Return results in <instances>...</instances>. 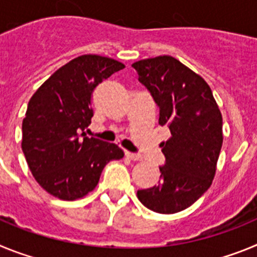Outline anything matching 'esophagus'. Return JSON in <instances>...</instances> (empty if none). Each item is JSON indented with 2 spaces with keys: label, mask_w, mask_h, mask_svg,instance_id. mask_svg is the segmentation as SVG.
Instances as JSON below:
<instances>
[{
  "label": "esophagus",
  "mask_w": 257,
  "mask_h": 257,
  "mask_svg": "<svg viewBox=\"0 0 257 257\" xmlns=\"http://www.w3.org/2000/svg\"><path fill=\"white\" fill-rule=\"evenodd\" d=\"M124 156H126L127 158H130V160H133V161H142L143 160V157L140 156V154L133 153V152H128V151L124 152Z\"/></svg>",
  "instance_id": "34e87169"
}]
</instances>
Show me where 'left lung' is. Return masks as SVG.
Listing matches in <instances>:
<instances>
[{"instance_id":"8db88e82","label":"left lung","mask_w":257,"mask_h":257,"mask_svg":"<svg viewBox=\"0 0 257 257\" xmlns=\"http://www.w3.org/2000/svg\"><path fill=\"white\" fill-rule=\"evenodd\" d=\"M133 67L160 108L158 122L171 133L161 143L166 161L160 184L138 190V198L154 212H179L212 184L222 145L221 113L205 79L178 59L157 56Z\"/></svg>"}]
</instances>
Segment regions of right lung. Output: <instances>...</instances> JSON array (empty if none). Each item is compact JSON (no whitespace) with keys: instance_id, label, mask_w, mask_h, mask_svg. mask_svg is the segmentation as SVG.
I'll list each match as a JSON object with an SVG mask.
<instances>
[{"instance_id":"1","label":"right lung","mask_w":257,"mask_h":257,"mask_svg":"<svg viewBox=\"0 0 257 257\" xmlns=\"http://www.w3.org/2000/svg\"><path fill=\"white\" fill-rule=\"evenodd\" d=\"M124 65L82 55L59 68L33 94L23 119L22 149L36 181L65 201L86 196L103 169L124 156L118 145L86 136L94 110L91 94Z\"/></svg>"}]
</instances>
